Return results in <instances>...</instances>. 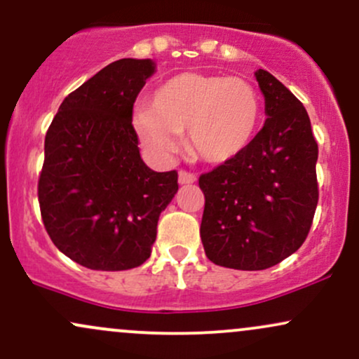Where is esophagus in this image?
<instances>
[{
  "label": "esophagus",
  "instance_id": "1",
  "mask_svg": "<svg viewBox=\"0 0 359 359\" xmlns=\"http://www.w3.org/2000/svg\"><path fill=\"white\" fill-rule=\"evenodd\" d=\"M197 180L196 174H192V172H187V170H180L179 172V184L180 185H189V184H194Z\"/></svg>",
  "mask_w": 359,
  "mask_h": 359
}]
</instances>
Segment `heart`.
<instances>
[{
    "label": "heart",
    "mask_w": 359,
    "mask_h": 359,
    "mask_svg": "<svg viewBox=\"0 0 359 359\" xmlns=\"http://www.w3.org/2000/svg\"><path fill=\"white\" fill-rule=\"evenodd\" d=\"M261 97L239 76L185 72L154 90L150 110L140 109L133 127L158 158L179 149L175 135L187 133L189 150L209 163L234 161L249 149L261 125Z\"/></svg>",
    "instance_id": "heart-1"
}]
</instances>
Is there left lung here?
<instances>
[{
	"label": "left lung",
	"mask_w": 359,
	"mask_h": 359,
	"mask_svg": "<svg viewBox=\"0 0 359 359\" xmlns=\"http://www.w3.org/2000/svg\"><path fill=\"white\" fill-rule=\"evenodd\" d=\"M267 120L249 149L198 177L201 239L217 266L261 271L303 245L318 205V144L308 111L269 72H256Z\"/></svg>",
	"instance_id": "obj_1"
}]
</instances>
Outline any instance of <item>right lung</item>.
I'll return each instance as SVG.
<instances>
[{"label":"right lung","instance_id":"right-lung-1","mask_svg":"<svg viewBox=\"0 0 359 359\" xmlns=\"http://www.w3.org/2000/svg\"><path fill=\"white\" fill-rule=\"evenodd\" d=\"M152 60L107 65L60 105L45 137L38 180L41 219L65 256L95 271H127L152 252L161 212L179 191L177 172L142 161L132 125Z\"/></svg>","mask_w":359,"mask_h":359}]
</instances>
